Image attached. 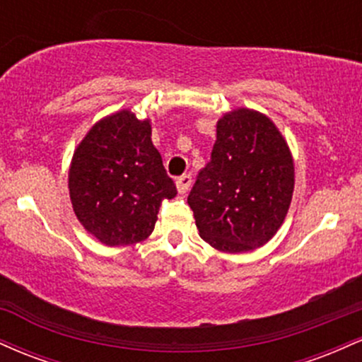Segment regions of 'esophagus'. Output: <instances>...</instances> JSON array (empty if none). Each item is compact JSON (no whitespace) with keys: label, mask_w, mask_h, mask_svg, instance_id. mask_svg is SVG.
I'll list each match as a JSON object with an SVG mask.
<instances>
[{"label":"esophagus","mask_w":362,"mask_h":362,"mask_svg":"<svg viewBox=\"0 0 362 362\" xmlns=\"http://www.w3.org/2000/svg\"><path fill=\"white\" fill-rule=\"evenodd\" d=\"M190 185H192V177L189 173H184L177 178V189L180 194H185L190 189Z\"/></svg>","instance_id":"esophagus-1"}]
</instances>
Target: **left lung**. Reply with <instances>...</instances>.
<instances>
[{
  "label": "left lung",
  "instance_id": "8db88e82",
  "mask_svg": "<svg viewBox=\"0 0 362 362\" xmlns=\"http://www.w3.org/2000/svg\"><path fill=\"white\" fill-rule=\"evenodd\" d=\"M293 189V160L281 132L265 115L240 109L218 122L211 160L187 202L202 240L221 252L242 253L279 230Z\"/></svg>",
  "mask_w": 362,
  "mask_h": 362
}]
</instances>
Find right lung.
Instances as JSON below:
<instances>
[{"mask_svg": "<svg viewBox=\"0 0 362 362\" xmlns=\"http://www.w3.org/2000/svg\"><path fill=\"white\" fill-rule=\"evenodd\" d=\"M69 195L80 223L102 243L148 238L165 199L177 195L148 120L122 110L95 124L73 156Z\"/></svg>", "mask_w": 362, "mask_h": 362, "instance_id": "1", "label": "right lung"}]
</instances>
